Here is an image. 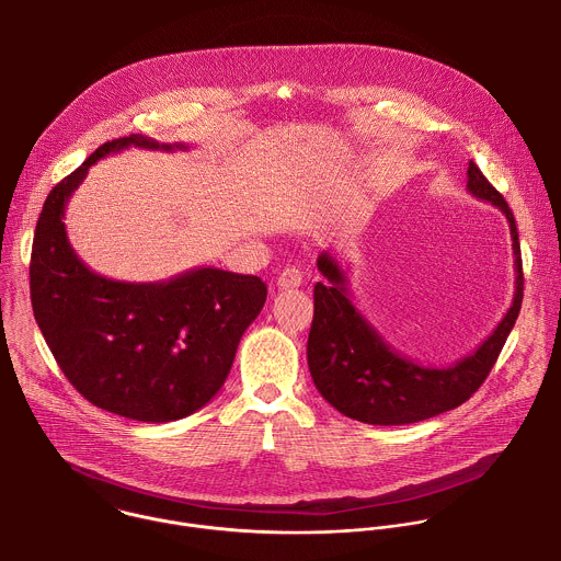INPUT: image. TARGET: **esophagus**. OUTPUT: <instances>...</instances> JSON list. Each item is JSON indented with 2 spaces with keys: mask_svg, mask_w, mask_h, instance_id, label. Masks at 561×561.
I'll list each match as a JSON object with an SVG mask.
<instances>
[{
  "mask_svg": "<svg viewBox=\"0 0 561 561\" xmlns=\"http://www.w3.org/2000/svg\"><path fill=\"white\" fill-rule=\"evenodd\" d=\"M301 279H304V275L297 266H286L277 277V286L284 288V290L286 288H297V286H301Z\"/></svg>",
  "mask_w": 561,
  "mask_h": 561,
  "instance_id": "34e87169",
  "label": "esophagus"
}]
</instances>
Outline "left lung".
<instances>
[{
  "mask_svg": "<svg viewBox=\"0 0 561 561\" xmlns=\"http://www.w3.org/2000/svg\"><path fill=\"white\" fill-rule=\"evenodd\" d=\"M466 188L472 197L497 206L511 226L515 255V295L497 329L468 357L453 366H422L399 355L355 308L344 268L322 253L314 284V314L308 333L310 377L327 402L342 415L375 424L402 426L424 422L463 404L484 383L511 335L524 297L519 234L513 210L474 162L468 164Z\"/></svg>",
  "mask_w": 561,
  "mask_h": 561,
  "instance_id": "left-lung-1",
  "label": "left lung"
}]
</instances>
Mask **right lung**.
Wrapping results in <instances>:
<instances>
[{"label": "right lung", "instance_id": "right-lung-1", "mask_svg": "<svg viewBox=\"0 0 561 561\" xmlns=\"http://www.w3.org/2000/svg\"><path fill=\"white\" fill-rule=\"evenodd\" d=\"M186 150L144 135L100 146L46 197L31 255L37 327L66 379L108 413L167 424L206 407L224 386L239 340L266 301V284L210 266L167 282L98 275L72 251L64 213L89 169L124 148Z\"/></svg>", "mask_w": 561, "mask_h": 561}]
</instances>
